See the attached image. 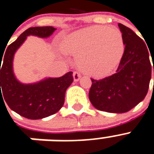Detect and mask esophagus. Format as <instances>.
Segmentation results:
<instances>
[{"instance_id":"obj_1","label":"esophagus","mask_w":154,"mask_h":154,"mask_svg":"<svg viewBox=\"0 0 154 154\" xmlns=\"http://www.w3.org/2000/svg\"><path fill=\"white\" fill-rule=\"evenodd\" d=\"M73 76H74V80L79 81V79L81 78V74L79 73V72H78V71H74Z\"/></svg>"}]
</instances>
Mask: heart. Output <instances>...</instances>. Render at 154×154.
<instances>
[{
  "label": "heart",
  "mask_w": 154,
  "mask_h": 154,
  "mask_svg": "<svg viewBox=\"0 0 154 154\" xmlns=\"http://www.w3.org/2000/svg\"><path fill=\"white\" fill-rule=\"evenodd\" d=\"M68 54L79 57L83 71L96 78L108 75L125 52L122 33L114 26H92L75 32L63 42Z\"/></svg>",
  "instance_id": "obj_1"
}]
</instances>
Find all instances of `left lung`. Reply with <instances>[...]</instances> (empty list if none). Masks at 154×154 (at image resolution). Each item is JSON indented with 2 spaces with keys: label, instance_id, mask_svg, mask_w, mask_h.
Returning a JSON list of instances; mask_svg holds the SVG:
<instances>
[{
  "label": "left lung",
  "instance_id": "left-lung-1",
  "mask_svg": "<svg viewBox=\"0 0 154 154\" xmlns=\"http://www.w3.org/2000/svg\"><path fill=\"white\" fill-rule=\"evenodd\" d=\"M118 26L125 47L116 72L100 80L91 79L89 91V100L95 108L113 113L128 112L145 99L152 72L145 42L127 26Z\"/></svg>",
  "mask_w": 154,
  "mask_h": 154
}]
</instances>
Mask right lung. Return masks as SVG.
<instances>
[{
	"label": "right lung",
	"mask_w": 154,
	"mask_h": 154,
	"mask_svg": "<svg viewBox=\"0 0 154 154\" xmlns=\"http://www.w3.org/2000/svg\"><path fill=\"white\" fill-rule=\"evenodd\" d=\"M55 29L52 26L29 28L0 56V98L2 97L12 110L27 119H42L60 110L64 103L65 92L74 80L73 72L70 71L59 78H49L34 84H22L17 80L13 72L14 53L26 37L35 35L47 38Z\"/></svg>",
	"instance_id": "obj_1"
}]
</instances>
